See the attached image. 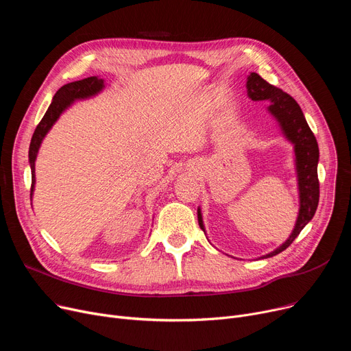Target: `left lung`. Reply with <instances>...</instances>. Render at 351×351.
Listing matches in <instances>:
<instances>
[{
  "label": "left lung",
  "mask_w": 351,
  "mask_h": 351,
  "mask_svg": "<svg viewBox=\"0 0 351 351\" xmlns=\"http://www.w3.org/2000/svg\"><path fill=\"white\" fill-rule=\"evenodd\" d=\"M247 95L253 101H270L269 110L271 115L279 121L286 138L294 145L296 154V169L299 178L300 191V210L296 226H294L287 241L276 249L274 252L263 256L271 257L286 250L294 239H296L303 228L310 222L316 213L320 196V185L317 178V162H319V145L315 134L311 132L310 126L302 112L299 104L280 88L274 86L265 81L259 73L252 72L247 77ZM197 220L200 229H204L200 210H197ZM262 257V259H263Z\"/></svg>",
  "instance_id": "1"
}]
</instances>
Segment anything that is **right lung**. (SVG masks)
I'll return each instance as SVG.
<instances>
[{"label": "right lung", "mask_w": 351, "mask_h": 351, "mask_svg": "<svg viewBox=\"0 0 351 351\" xmlns=\"http://www.w3.org/2000/svg\"><path fill=\"white\" fill-rule=\"evenodd\" d=\"M102 88H104V80H99L97 77H89V78L75 81V82H69V84L61 86L57 90V94L53 95V99H52L48 110L45 112L44 118L41 119L38 126L35 128L31 143H29L28 158H29V165H31V180H32L31 182L32 183L31 196H32L34 183H35V159H36V154H38L40 145H41L44 136L47 135V132L49 131L53 122L60 118L62 110H65L73 101L95 95Z\"/></svg>", "instance_id": "obj_1"}]
</instances>
